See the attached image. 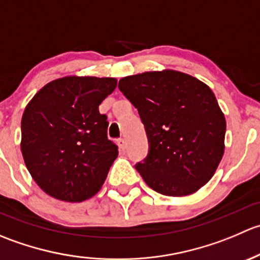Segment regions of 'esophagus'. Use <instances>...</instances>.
<instances>
[{
  "label": "esophagus",
  "instance_id": "esophagus-1",
  "mask_svg": "<svg viewBox=\"0 0 260 260\" xmlns=\"http://www.w3.org/2000/svg\"><path fill=\"white\" fill-rule=\"evenodd\" d=\"M117 143H118V147H119V148H120V151H124L125 147H127V145H125L124 138H118Z\"/></svg>",
  "mask_w": 260,
  "mask_h": 260
}]
</instances>
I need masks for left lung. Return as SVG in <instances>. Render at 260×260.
<instances>
[{
    "label": "left lung",
    "instance_id": "obj_1",
    "mask_svg": "<svg viewBox=\"0 0 260 260\" xmlns=\"http://www.w3.org/2000/svg\"><path fill=\"white\" fill-rule=\"evenodd\" d=\"M137 108L148 154L136 169L166 196L196 192L214 176L224 154L226 122L206 84L176 70L146 72L118 84Z\"/></svg>",
    "mask_w": 260,
    "mask_h": 260
}]
</instances>
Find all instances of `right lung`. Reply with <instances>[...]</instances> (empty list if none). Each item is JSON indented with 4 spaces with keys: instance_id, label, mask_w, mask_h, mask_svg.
Returning <instances> with one entry per match:
<instances>
[{
    "instance_id": "1",
    "label": "right lung",
    "mask_w": 260,
    "mask_h": 260,
    "mask_svg": "<svg viewBox=\"0 0 260 260\" xmlns=\"http://www.w3.org/2000/svg\"><path fill=\"white\" fill-rule=\"evenodd\" d=\"M115 88L114 78L65 77L46 84L26 106L21 152L48 195L80 203L101 190L118 147L107 137L99 106Z\"/></svg>"
}]
</instances>
